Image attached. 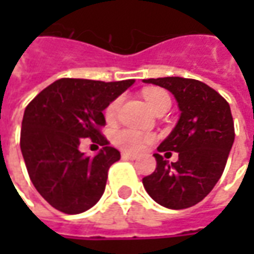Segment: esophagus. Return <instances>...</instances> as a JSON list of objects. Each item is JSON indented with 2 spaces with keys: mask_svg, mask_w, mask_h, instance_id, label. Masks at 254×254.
Wrapping results in <instances>:
<instances>
[{
  "mask_svg": "<svg viewBox=\"0 0 254 254\" xmlns=\"http://www.w3.org/2000/svg\"><path fill=\"white\" fill-rule=\"evenodd\" d=\"M122 158L123 160H137V155H134V154H130V152H123L122 154Z\"/></svg>",
  "mask_w": 254,
  "mask_h": 254,
  "instance_id": "1",
  "label": "esophagus"
}]
</instances>
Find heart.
Returning <instances> with one entry per match:
<instances>
[{
    "label": "heart",
    "instance_id": "1",
    "mask_svg": "<svg viewBox=\"0 0 254 254\" xmlns=\"http://www.w3.org/2000/svg\"><path fill=\"white\" fill-rule=\"evenodd\" d=\"M144 99H145V102L150 106V109H151L152 112H157L160 107L165 106V104H171L170 96L164 90H160V89H148V90H145L144 92ZM120 103H122V99L117 97V99H114L106 107L104 116H106V119L109 122H112V120L116 119L117 112H119V107H120ZM150 140H151L150 135H145L141 131L131 130V128L119 130V131L114 132V135H113V141H114L116 145H119L124 151L130 152H140Z\"/></svg>",
    "mask_w": 254,
    "mask_h": 254
}]
</instances>
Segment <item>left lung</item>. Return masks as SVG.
Instances as JSON below:
<instances>
[{
  "mask_svg": "<svg viewBox=\"0 0 254 254\" xmlns=\"http://www.w3.org/2000/svg\"><path fill=\"white\" fill-rule=\"evenodd\" d=\"M174 94L180 119L154 154L157 168L142 178L147 193L168 209H185L203 199L222 177L235 141L229 103L208 84L178 76L142 80ZM179 152L168 163L160 152Z\"/></svg>",
  "mask_w": 254,
  "mask_h": 254,
  "instance_id": "8db88e82",
  "label": "left lung"
}]
</instances>
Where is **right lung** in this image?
Segmentation results:
<instances>
[{
  "instance_id": "1",
  "label": "right lung",
  "mask_w": 254,
  "mask_h": 254,
  "mask_svg": "<svg viewBox=\"0 0 254 254\" xmlns=\"http://www.w3.org/2000/svg\"><path fill=\"white\" fill-rule=\"evenodd\" d=\"M134 80L99 82L59 79L39 93L25 109L21 151L36 190L55 209L77 215L102 198L107 171L120 160L100 134L103 110ZM82 138L103 148L94 157L78 150Z\"/></svg>"
}]
</instances>
